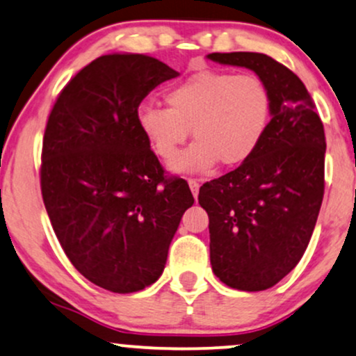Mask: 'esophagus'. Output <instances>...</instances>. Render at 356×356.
Wrapping results in <instances>:
<instances>
[{
	"instance_id": "esophagus-1",
	"label": "esophagus",
	"mask_w": 356,
	"mask_h": 356,
	"mask_svg": "<svg viewBox=\"0 0 356 356\" xmlns=\"http://www.w3.org/2000/svg\"><path fill=\"white\" fill-rule=\"evenodd\" d=\"M188 187H191L193 197L197 199V195H199V188H200L199 181H197V179H188Z\"/></svg>"
}]
</instances>
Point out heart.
Segmentation results:
<instances>
[{
	"label": "heart",
	"instance_id": "b5f03b06",
	"mask_svg": "<svg viewBox=\"0 0 356 356\" xmlns=\"http://www.w3.org/2000/svg\"><path fill=\"white\" fill-rule=\"evenodd\" d=\"M168 108L143 105L138 124L152 151L170 163L186 145L191 129L197 139L172 164L179 174L213 169L218 161L235 168L248 161L266 134L271 95L254 75L200 70L165 92Z\"/></svg>",
	"mask_w": 356,
	"mask_h": 356
}]
</instances>
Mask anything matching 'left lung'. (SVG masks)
I'll list each match as a JSON object with an SVG mask.
<instances>
[{"label":"left lung","instance_id":"obj_1","mask_svg":"<svg viewBox=\"0 0 356 356\" xmlns=\"http://www.w3.org/2000/svg\"><path fill=\"white\" fill-rule=\"evenodd\" d=\"M209 58L253 70L271 95V121L254 154L199 192L215 276L233 289L264 291L296 268L312 236L325 187V133L307 88L286 65L258 52Z\"/></svg>","mask_w":356,"mask_h":356}]
</instances>
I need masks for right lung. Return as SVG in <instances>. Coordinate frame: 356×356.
Instances as JSON below:
<instances>
[{
  "mask_svg": "<svg viewBox=\"0 0 356 356\" xmlns=\"http://www.w3.org/2000/svg\"><path fill=\"white\" fill-rule=\"evenodd\" d=\"M177 72L143 54L90 62L58 93L42 139L40 192L67 258L93 284L128 294L164 271L188 184L165 175L138 108Z\"/></svg>",
  "mask_w": 356,
  "mask_h": 356,
  "instance_id": "right-lung-1",
  "label": "right lung"
}]
</instances>
